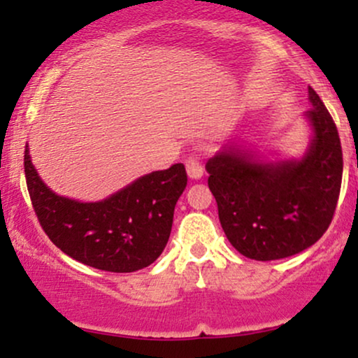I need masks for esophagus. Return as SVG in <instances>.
<instances>
[{"label": "esophagus", "mask_w": 358, "mask_h": 358, "mask_svg": "<svg viewBox=\"0 0 358 358\" xmlns=\"http://www.w3.org/2000/svg\"><path fill=\"white\" fill-rule=\"evenodd\" d=\"M186 171L191 179H201V176H203V164L199 162L198 157H189L186 160Z\"/></svg>", "instance_id": "obj_1"}]
</instances>
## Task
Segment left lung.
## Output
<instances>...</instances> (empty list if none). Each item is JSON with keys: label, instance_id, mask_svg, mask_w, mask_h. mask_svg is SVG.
Here are the masks:
<instances>
[{"label": "left lung", "instance_id": "obj_1", "mask_svg": "<svg viewBox=\"0 0 358 358\" xmlns=\"http://www.w3.org/2000/svg\"><path fill=\"white\" fill-rule=\"evenodd\" d=\"M309 101L313 140L303 159L266 164L230 145L206 164L224 235L248 259L266 262L306 250L335 215L343 174L338 130L311 86Z\"/></svg>", "mask_w": 358, "mask_h": 358}]
</instances>
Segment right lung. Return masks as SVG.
Listing matches in <instances>:
<instances>
[{"instance_id":"obj_1","label":"right lung","mask_w":358,"mask_h":358,"mask_svg":"<svg viewBox=\"0 0 358 358\" xmlns=\"http://www.w3.org/2000/svg\"><path fill=\"white\" fill-rule=\"evenodd\" d=\"M28 194L40 227L55 247L78 262L108 272L150 266L166 248L174 208L186 189L182 164L136 179L98 203L62 198L38 178L25 147Z\"/></svg>"}]
</instances>
